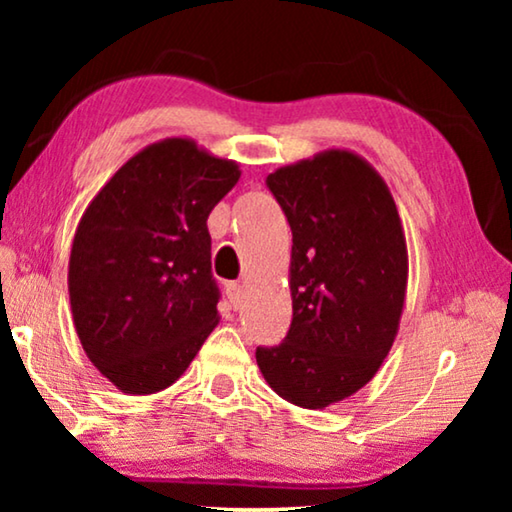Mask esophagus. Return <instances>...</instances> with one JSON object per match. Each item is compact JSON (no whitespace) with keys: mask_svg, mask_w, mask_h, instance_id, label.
<instances>
[{"mask_svg":"<svg viewBox=\"0 0 512 512\" xmlns=\"http://www.w3.org/2000/svg\"><path fill=\"white\" fill-rule=\"evenodd\" d=\"M228 298H230V305L237 310V307L242 305V298H244L242 284H228Z\"/></svg>","mask_w":512,"mask_h":512,"instance_id":"obj_1","label":"esophagus"}]
</instances>
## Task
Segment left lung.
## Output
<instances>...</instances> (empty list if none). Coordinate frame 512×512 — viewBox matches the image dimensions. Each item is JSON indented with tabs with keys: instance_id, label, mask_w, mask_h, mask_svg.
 Listing matches in <instances>:
<instances>
[{
	"instance_id": "8db88e82",
	"label": "left lung",
	"mask_w": 512,
	"mask_h": 512,
	"mask_svg": "<svg viewBox=\"0 0 512 512\" xmlns=\"http://www.w3.org/2000/svg\"><path fill=\"white\" fill-rule=\"evenodd\" d=\"M268 188L293 233V321L256 363L284 401L324 410L366 387L394 345L408 289L403 221L387 181L349 149L279 167Z\"/></svg>"
}]
</instances>
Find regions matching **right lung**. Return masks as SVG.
<instances>
[{"mask_svg": "<svg viewBox=\"0 0 512 512\" xmlns=\"http://www.w3.org/2000/svg\"><path fill=\"white\" fill-rule=\"evenodd\" d=\"M188 137L135 153L90 200L69 254V303L90 363L130 396L158 394L219 324L207 216L240 179Z\"/></svg>", "mask_w": 512, "mask_h": 512, "instance_id": "right-lung-1", "label": "right lung"}]
</instances>
